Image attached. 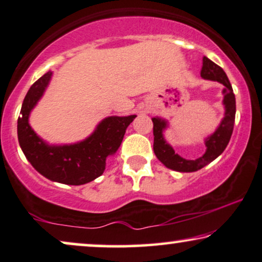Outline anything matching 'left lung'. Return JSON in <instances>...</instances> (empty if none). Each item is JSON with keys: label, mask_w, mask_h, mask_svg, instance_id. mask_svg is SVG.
Returning <instances> with one entry per match:
<instances>
[{"label": "left lung", "mask_w": 262, "mask_h": 262, "mask_svg": "<svg viewBox=\"0 0 262 262\" xmlns=\"http://www.w3.org/2000/svg\"><path fill=\"white\" fill-rule=\"evenodd\" d=\"M201 78L206 80H213L224 85L223 89V104L225 105V116L223 118L219 127L210 137L206 138L205 145H206V152L204 156L195 160H188L177 155L173 148L164 139L163 132L167 127V122L163 118L153 117V135H155V142H153V151L160 162L169 169L175 170L180 172H194L206 166L207 164L222 155L228 146L230 138L232 135L233 124H235L236 115V99L233 95L232 86L230 83L228 76L222 67L212 62L210 58L204 56L202 58Z\"/></svg>", "instance_id": "8db88e82"}]
</instances>
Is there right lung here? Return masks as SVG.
I'll return each instance as SVG.
<instances>
[{
	"mask_svg": "<svg viewBox=\"0 0 262 262\" xmlns=\"http://www.w3.org/2000/svg\"><path fill=\"white\" fill-rule=\"evenodd\" d=\"M51 75L52 73L48 72L38 79L24 99L21 117L17 118L20 147L31 165L47 179L72 186L89 183L104 172L106 158L116 153L125 129L137 116L106 117L85 140L72 145H49L34 133L29 117L50 82Z\"/></svg>",
	"mask_w": 262,
	"mask_h": 262,
	"instance_id": "1",
	"label": "right lung"
}]
</instances>
